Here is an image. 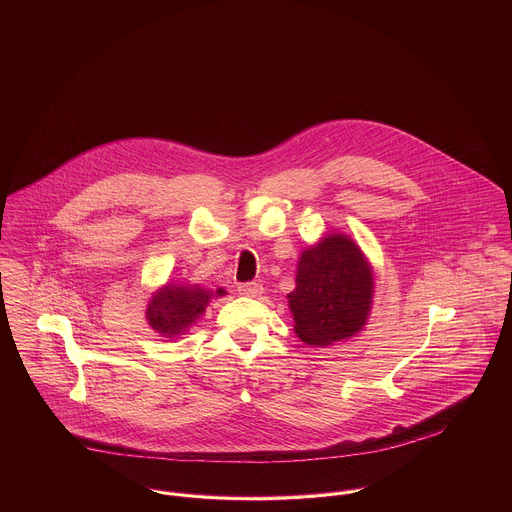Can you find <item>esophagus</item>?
<instances>
[{"label":"esophagus","mask_w":512,"mask_h":512,"mask_svg":"<svg viewBox=\"0 0 512 512\" xmlns=\"http://www.w3.org/2000/svg\"><path fill=\"white\" fill-rule=\"evenodd\" d=\"M262 292H264V288L256 282H246V284L238 286V293L246 295V297H258V295H262Z\"/></svg>","instance_id":"obj_1"}]
</instances>
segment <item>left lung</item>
Segmentation results:
<instances>
[{
	"instance_id": "obj_1",
	"label": "left lung",
	"mask_w": 512,
	"mask_h": 512,
	"mask_svg": "<svg viewBox=\"0 0 512 512\" xmlns=\"http://www.w3.org/2000/svg\"><path fill=\"white\" fill-rule=\"evenodd\" d=\"M372 268L347 234H329L301 252L290 299L293 329L311 347H327L363 329L372 305Z\"/></svg>"
}]
</instances>
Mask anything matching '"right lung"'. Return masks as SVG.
I'll return each instance as SVG.
<instances>
[{"label": "right lung", "mask_w": 512, "mask_h": 512, "mask_svg": "<svg viewBox=\"0 0 512 512\" xmlns=\"http://www.w3.org/2000/svg\"><path fill=\"white\" fill-rule=\"evenodd\" d=\"M224 293L222 288L211 292L199 286L167 284L151 295L146 309L147 323L161 337L171 339L183 335L205 313L211 297Z\"/></svg>", "instance_id": "right-lung-1"}]
</instances>
